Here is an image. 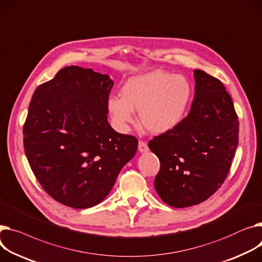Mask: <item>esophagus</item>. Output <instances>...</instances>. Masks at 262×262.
Masks as SVG:
<instances>
[{"label":"esophagus","mask_w":262,"mask_h":262,"mask_svg":"<svg viewBox=\"0 0 262 262\" xmlns=\"http://www.w3.org/2000/svg\"><path fill=\"white\" fill-rule=\"evenodd\" d=\"M138 149H139V151H140V152H145V151H147V150H148L147 143L144 142V141H142V140H140V141H139V144H138Z\"/></svg>","instance_id":"obj_1"}]
</instances>
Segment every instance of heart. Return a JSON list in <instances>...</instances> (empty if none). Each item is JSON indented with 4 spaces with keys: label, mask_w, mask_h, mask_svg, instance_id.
<instances>
[{
    "label": "heart",
    "mask_w": 262,
    "mask_h": 262,
    "mask_svg": "<svg viewBox=\"0 0 262 262\" xmlns=\"http://www.w3.org/2000/svg\"><path fill=\"white\" fill-rule=\"evenodd\" d=\"M190 96L191 87L185 77L154 71L128 80L122 89V98H110L108 110L121 128L136 123L135 111L148 133L160 135L181 123Z\"/></svg>",
    "instance_id": "heart-1"
}]
</instances>
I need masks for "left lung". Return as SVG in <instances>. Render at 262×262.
<instances>
[{
  "label": "left lung",
  "mask_w": 262,
  "mask_h": 262,
  "mask_svg": "<svg viewBox=\"0 0 262 262\" xmlns=\"http://www.w3.org/2000/svg\"><path fill=\"white\" fill-rule=\"evenodd\" d=\"M194 77L195 99L188 115L176 128L148 142L160 160L157 193L179 208L199 204L215 193L229 175L238 146V116L224 85L200 69Z\"/></svg>",
  "instance_id": "left-lung-1"
}]
</instances>
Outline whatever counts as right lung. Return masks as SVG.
<instances>
[{"label":"right lung","instance_id":"1","mask_svg":"<svg viewBox=\"0 0 262 262\" xmlns=\"http://www.w3.org/2000/svg\"><path fill=\"white\" fill-rule=\"evenodd\" d=\"M114 82L79 66L62 68L34 91L23 126L30 168L46 193L74 208L97 205L135 156V136L107 120Z\"/></svg>","mask_w":262,"mask_h":262}]
</instances>
